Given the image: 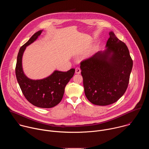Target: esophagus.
<instances>
[{"mask_svg":"<svg viewBox=\"0 0 149 149\" xmlns=\"http://www.w3.org/2000/svg\"><path fill=\"white\" fill-rule=\"evenodd\" d=\"M81 69H80L79 68L77 67V68H75V73H76V74H79L81 73Z\"/></svg>","mask_w":149,"mask_h":149,"instance_id":"obj_1","label":"esophagus"}]
</instances>
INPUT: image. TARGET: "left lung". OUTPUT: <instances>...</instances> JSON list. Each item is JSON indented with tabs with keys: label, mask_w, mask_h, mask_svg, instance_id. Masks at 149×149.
Returning a JSON list of instances; mask_svg holds the SVG:
<instances>
[{
	"label": "left lung",
	"mask_w": 149,
	"mask_h": 149,
	"mask_svg": "<svg viewBox=\"0 0 149 149\" xmlns=\"http://www.w3.org/2000/svg\"><path fill=\"white\" fill-rule=\"evenodd\" d=\"M109 35L105 51L97 52L80 63L85 94L97 105L113 104L123 95L133 67L126 45L113 32Z\"/></svg>",
	"instance_id": "obj_1"
}]
</instances>
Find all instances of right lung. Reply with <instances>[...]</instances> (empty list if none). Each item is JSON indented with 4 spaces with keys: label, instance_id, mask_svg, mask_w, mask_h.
Returning <instances> with one entry per match:
<instances>
[{
    "label": "right lung",
    "instance_id": "right-lung-1",
    "mask_svg": "<svg viewBox=\"0 0 149 149\" xmlns=\"http://www.w3.org/2000/svg\"><path fill=\"white\" fill-rule=\"evenodd\" d=\"M42 30L34 33L29 40L20 47L17 56L16 77L20 88L26 100L39 108H52L58 104L64 94L65 88L72 78L75 69L67 72L55 71L51 75L42 79H31L24 74L22 68V56L28 45L41 34Z\"/></svg>",
    "mask_w": 149,
    "mask_h": 149
}]
</instances>
